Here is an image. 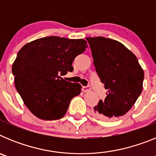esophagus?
<instances>
[{
  "mask_svg": "<svg viewBox=\"0 0 156 156\" xmlns=\"http://www.w3.org/2000/svg\"><path fill=\"white\" fill-rule=\"evenodd\" d=\"M90 90V86H83L82 87V90L83 92H87Z\"/></svg>",
  "mask_w": 156,
  "mask_h": 156,
  "instance_id": "esophagus-1",
  "label": "esophagus"
}]
</instances>
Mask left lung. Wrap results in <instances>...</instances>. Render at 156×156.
Masks as SVG:
<instances>
[{"label": "left lung", "instance_id": "obj_1", "mask_svg": "<svg viewBox=\"0 0 156 156\" xmlns=\"http://www.w3.org/2000/svg\"><path fill=\"white\" fill-rule=\"evenodd\" d=\"M101 82L108 90L94 112L103 119H115L132 108L142 91L144 71L137 57L117 41L87 37Z\"/></svg>", "mask_w": 156, "mask_h": 156}]
</instances>
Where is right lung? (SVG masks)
<instances>
[{
	"mask_svg": "<svg viewBox=\"0 0 156 156\" xmlns=\"http://www.w3.org/2000/svg\"><path fill=\"white\" fill-rule=\"evenodd\" d=\"M87 48L85 40L51 36L31 41L18 52L12 66L15 85L34 115L44 120L64 116L82 87L61 76L73 70L74 58Z\"/></svg>",
	"mask_w": 156,
	"mask_h": 156,
	"instance_id": "add662e5",
	"label": "right lung"
}]
</instances>
